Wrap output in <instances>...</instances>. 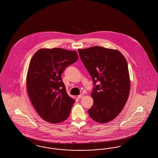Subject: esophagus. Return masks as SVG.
<instances>
[{
  "label": "esophagus",
  "mask_w": 158,
  "mask_h": 158,
  "mask_svg": "<svg viewBox=\"0 0 158 158\" xmlns=\"http://www.w3.org/2000/svg\"><path fill=\"white\" fill-rule=\"evenodd\" d=\"M83 94H80L79 95L77 96V98H79V99H81V98H83Z\"/></svg>",
  "instance_id": "esophagus-1"
}]
</instances>
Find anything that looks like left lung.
Masks as SVG:
<instances>
[{
  "mask_svg": "<svg viewBox=\"0 0 158 158\" xmlns=\"http://www.w3.org/2000/svg\"><path fill=\"white\" fill-rule=\"evenodd\" d=\"M80 57L93 79L90 118L99 123L114 120L127 101L130 79L126 58L117 50L100 46L78 49Z\"/></svg>",
  "mask_w": 158,
  "mask_h": 158,
  "instance_id": "obj_1",
  "label": "left lung"
}]
</instances>
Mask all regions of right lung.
Returning <instances> with one entry per match:
<instances>
[{
  "label": "right lung",
  "instance_id": "right-lung-1",
  "mask_svg": "<svg viewBox=\"0 0 158 158\" xmlns=\"http://www.w3.org/2000/svg\"><path fill=\"white\" fill-rule=\"evenodd\" d=\"M78 59L76 51L61 48H41L31 60L26 78L31 102L44 120L56 124L66 120L75 100L61 79L64 70Z\"/></svg>",
  "mask_w": 158,
  "mask_h": 158
}]
</instances>
